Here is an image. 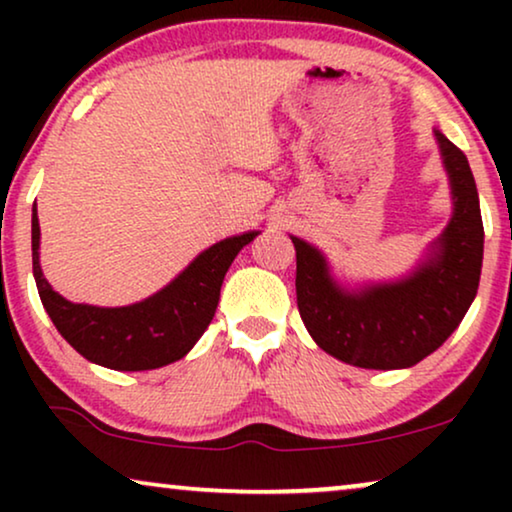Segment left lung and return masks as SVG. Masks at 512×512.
Segmentation results:
<instances>
[{
  "label": "left lung",
  "mask_w": 512,
  "mask_h": 512,
  "mask_svg": "<svg viewBox=\"0 0 512 512\" xmlns=\"http://www.w3.org/2000/svg\"><path fill=\"white\" fill-rule=\"evenodd\" d=\"M433 132L450 177L454 212L410 277L347 291L331 277L319 249L291 237L300 319L326 354L349 366H415L450 338L478 293L485 242L478 188L464 151Z\"/></svg>",
  "instance_id": "left-lung-1"
}]
</instances>
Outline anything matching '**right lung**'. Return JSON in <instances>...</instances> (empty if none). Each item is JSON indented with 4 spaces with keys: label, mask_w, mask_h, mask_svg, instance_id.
Segmentation results:
<instances>
[{
    "label": "right lung",
    "mask_w": 512,
    "mask_h": 512,
    "mask_svg": "<svg viewBox=\"0 0 512 512\" xmlns=\"http://www.w3.org/2000/svg\"><path fill=\"white\" fill-rule=\"evenodd\" d=\"M37 202L32 207V272L44 310L83 359L111 370H153L191 352L219 305L223 277L258 230L228 237L202 251L165 289L142 303L95 307L62 298L39 265Z\"/></svg>",
    "instance_id": "1"
}]
</instances>
